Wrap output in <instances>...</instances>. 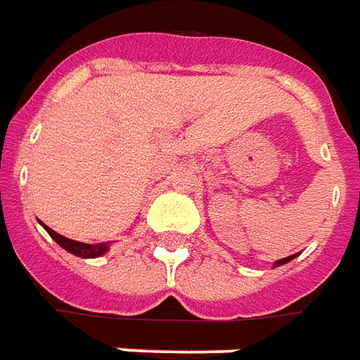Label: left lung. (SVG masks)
I'll return each mask as SVG.
<instances>
[{
    "label": "left lung",
    "instance_id": "1",
    "mask_svg": "<svg viewBox=\"0 0 360 360\" xmlns=\"http://www.w3.org/2000/svg\"><path fill=\"white\" fill-rule=\"evenodd\" d=\"M295 256H289V257H283V259H279V262H275L277 266H283V264H287V262H290Z\"/></svg>",
    "mask_w": 360,
    "mask_h": 360
}]
</instances>
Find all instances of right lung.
<instances>
[{
  "label": "right lung",
  "mask_w": 360,
  "mask_h": 360,
  "mask_svg": "<svg viewBox=\"0 0 360 360\" xmlns=\"http://www.w3.org/2000/svg\"><path fill=\"white\" fill-rule=\"evenodd\" d=\"M44 229L63 250H68V252H71V254H75V256L79 257L103 256L104 252L108 250V244H104V242H98V244H85V242H77V240H71V238H65V236H62V234H58L56 231H52L50 226L44 225Z\"/></svg>",
  "instance_id": "right-lung-1"
}]
</instances>
